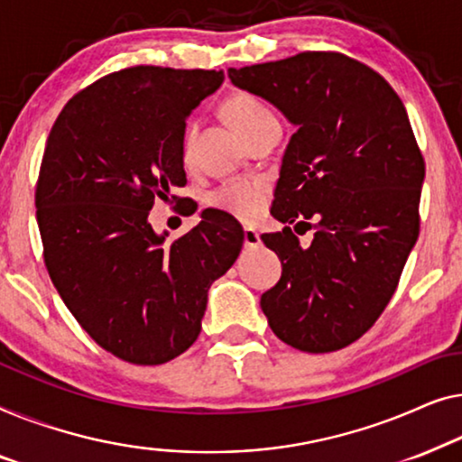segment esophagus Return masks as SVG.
Segmentation results:
<instances>
[{
	"mask_svg": "<svg viewBox=\"0 0 462 462\" xmlns=\"http://www.w3.org/2000/svg\"><path fill=\"white\" fill-rule=\"evenodd\" d=\"M262 245V236L255 228H245V246L246 249H255V246Z\"/></svg>",
	"mask_w": 462,
	"mask_h": 462,
	"instance_id": "esophagus-1",
	"label": "esophagus"
}]
</instances>
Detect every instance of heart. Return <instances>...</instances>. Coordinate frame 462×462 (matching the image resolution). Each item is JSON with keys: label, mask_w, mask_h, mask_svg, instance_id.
<instances>
[{"label": "heart", "mask_w": 462, "mask_h": 462, "mask_svg": "<svg viewBox=\"0 0 462 462\" xmlns=\"http://www.w3.org/2000/svg\"><path fill=\"white\" fill-rule=\"evenodd\" d=\"M226 116L232 123V127L243 135L257 125L259 121H263L265 116L272 113L259 102L255 96L251 94H234L232 98L226 102ZM190 140H192V127H188L184 151L186 157L190 152ZM270 199V186L265 180L259 178H243V180H232L228 184H224L219 190L213 194V203L219 209L232 213L234 217L243 219V222H253L265 211Z\"/></svg>", "instance_id": "obj_1"}]
</instances>
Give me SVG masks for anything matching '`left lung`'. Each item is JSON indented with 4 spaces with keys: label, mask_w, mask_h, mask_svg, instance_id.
Masks as SVG:
<instances>
[{
    "label": "left lung",
    "mask_w": 462,
    "mask_h": 462,
    "mask_svg": "<svg viewBox=\"0 0 462 462\" xmlns=\"http://www.w3.org/2000/svg\"><path fill=\"white\" fill-rule=\"evenodd\" d=\"M234 86L268 100L295 134L284 151L272 216L292 228L262 234L282 276L262 295L287 346L335 352L373 327L419 238L425 161L406 108L379 73L335 51L228 69Z\"/></svg>",
    "instance_id": "1"
}]
</instances>
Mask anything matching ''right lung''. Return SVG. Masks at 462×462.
Returning <instances> with one entry per match:
<instances>
[{"instance_id": "add662e5", "label": "right lung", "mask_w": 462, "mask_h": 462, "mask_svg": "<svg viewBox=\"0 0 462 462\" xmlns=\"http://www.w3.org/2000/svg\"><path fill=\"white\" fill-rule=\"evenodd\" d=\"M222 83L224 70H119L70 98L48 135L35 192L45 265L83 330L125 362L184 354L243 249L226 211H200L171 245L148 222L186 184V119Z\"/></svg>"}]
</instances>
